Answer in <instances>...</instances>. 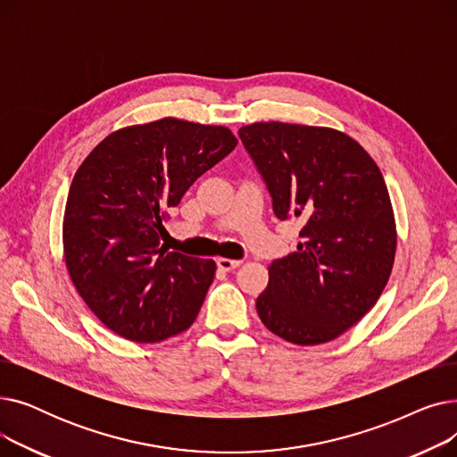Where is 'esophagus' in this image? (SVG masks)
Wrapping results in <instances>:
<instances>
[{
    "mask_svg": "<svg viewBox=\"0 0 457 457\" xmlns=\"http://www.w3.org/2000/svg\"><path fill=\"white\" fill-rule=\"evenodd\" d=\"M241 262H243V261L228 259V257H219V259H216V265H219V269L224 270V272H229V270L238 269V267H241Z\"/></svg>",
    "mask_w": 457,
    "mask_h": 457,
    "instance_id": "34e87169",
    "label": "esophagus"
}]
</instances>
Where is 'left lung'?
<instances>
[{"instance_id": "1", "label": "left lung", "mask_w": 457, "mask_h": 457, "mask_svg": "<svg viewBox=\"0 0 457 457\" xmlns=\"http://www.w3.org/2000/svg\"><path fill=\"white\" fill-rule=\"evenodd\" d=\"M238 137L278 219L303 224L298 250L269 267L257 315L293 345L337 339L376 305L393 270L396 222L379 168L331 128L255 122Z\"/></svg>"}]
</instances>
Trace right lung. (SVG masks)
Listing matches in <instances>:
<instances>
[{"label":"right lung","instance_id":"obj_1","mask_svg":"<svg viewBox=\"0 0 457 457\" xmlns=\"http://www.w3.org/2000/svg\"><path fill=\"white\" fill-rule=\"evenodd\" d=\"M224 126L166 116L107 135L71 179L64 262L88 309L133 343H159L196 320L216 265L168 252V207L237 146Z\"/></svg>","mask_w":457,"mask_h":457}]
</instances>
